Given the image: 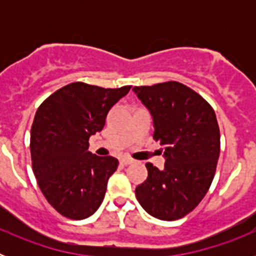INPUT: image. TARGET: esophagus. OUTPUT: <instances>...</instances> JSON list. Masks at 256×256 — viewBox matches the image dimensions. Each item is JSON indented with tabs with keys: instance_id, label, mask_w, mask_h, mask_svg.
Masks as SVG:
<instances>
[{
	"instance_id": "obj_1",
	"label": "esophagus",
	"mask_w": 256,
	"mask_h": 256,
	"mask_svg": "<svg viewBox=\"0 0 256 256\" xmlns=\"http://www.w3.org/2000/svg\"><path fill=\"white\" fill-rule=\"evenodd\" d=\"M119 162H120L122 165H128V164H132L133 159H130V158H128V156H122L120 159H119Z\"/></svg>"
}]
</instances>
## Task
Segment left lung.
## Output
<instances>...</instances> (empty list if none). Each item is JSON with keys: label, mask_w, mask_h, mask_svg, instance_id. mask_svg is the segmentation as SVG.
Segmentation results:
<instances>
[{"label": "left lung", "mask_w": 256, "mask_h": 256, "mask_svg": "<svg viewBox=\"0 0 256 256\" xmlns=\"http://www.w3.org/2000/svg\"><path fill=\"white\" fill-rule=\"evenodd\" d=\"M154 120V140L164 146L165 164H146L148 176L136 198L150 216L180 219L206 195L220 152L216 112L198 92L180 82L133 87Z\"/></svg>", "instance_id": "left-lung-1"}]
</instances>
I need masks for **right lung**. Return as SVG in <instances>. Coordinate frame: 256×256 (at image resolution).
I'll return each instance as SVG.
<instances>
[{
	"label": "right lung",
	"mask_w": 256,
	"mask_h": 256,
	"mask_svg": "<svg viewBox=\"0 0 256 256\" xmlns=\"http://www.w3.org/2000/svg\"><path fill=\"white\" fill-rule=\"evenodd\" d=\"M130 90L74 82L38 108L30 130L32 166L44 196L61 216L80 220L100 208L119 162L90 152L88 140L102 130L108 110Z\"/></svg>",
	"instance_id": "1"
}]
</instances>
